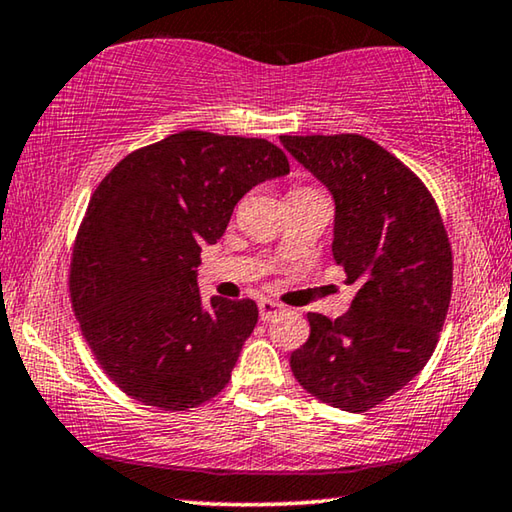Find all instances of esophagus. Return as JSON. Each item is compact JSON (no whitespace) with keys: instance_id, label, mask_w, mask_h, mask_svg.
<instances>
[{"instance_id":"esophagus-1","label":"esophagus","mask_w":512,"mask_h":512,"mask_svg":"<svg viewBox=\"0 0 512 512\" xmlns=\"http://www.w3.org/2000/svg\"><path fill=\"white\" fill-rule=\"evenodd\" d=\"M282 310L285 308L276 301H269V299L259 301V319H262V322H271V319H276Z\"/></svg>"}]
</instances>
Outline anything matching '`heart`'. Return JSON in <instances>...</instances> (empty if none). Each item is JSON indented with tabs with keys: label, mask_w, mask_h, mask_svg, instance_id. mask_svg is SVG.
<instances>
[{
	"label": "heart",
	"mask_w": 512,
	"mask_h": 512,
	"mask_svg": "<svg viewBox=\"0 0 512 512\" xmlns=\"http://www.w3.org/2000/svg\"><path fill=\"white\" fill-rule=\"evenodd\" d=\"M301 190H315V188H308V186H301V188H294L292 193H301Z\"/></svg>",
	"instance_id": "1"
}]
</instances>
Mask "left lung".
I'll list each match as a JSON object with an SVG mask.
<instances>
[{
    "label": "left lung",
    "instance_id": "left-lung-1",
    "mask_svg": "<svg viewBox=\"0 0 512 512\" xmlns=\"http://www.w3.org/2000/svg\"><path fill=\"white\" fill-rule=\"evenodd\" d=\"M280 142L333 195V259L356 287L342 317L310 312V338L289 363L317 400L361 414L430 361L451 303V243L423 181L377 142L354 133Z\"/></svg>",
    "mask_w": 512,
    "mask_h": 512
}]
</instances>
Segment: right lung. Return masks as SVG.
Listing matches in <instances>:
<instances>
[{
	"label": "right lung",
	"instance_id": "add662e5",
	"mask_svg": "<svg viewBox=\"0 0 512 512\" xmlns=\"http://www.w3.org/2000/svg\"><path fill=\"white\" fill-rule=\"evenodd\" d=\"M287 172L266 140L181 131L98 183L75 239L71 301L105 375L133 400L186 411L227 386L259 312L250 299L204 305L200 253L250 188Z\"/></svg>",
	"mask_w": 512,
	"mask_h": 512
}]
</instances>
